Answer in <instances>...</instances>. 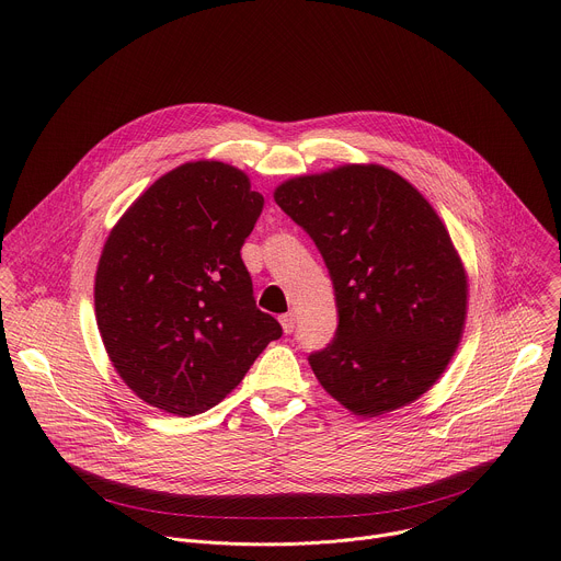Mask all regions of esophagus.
<instances>
[{"label":"esophagus","instance_id":"esophagus-1","mask_svg":"<svg viewBox=\"0 0 561 561\" xmlns=\"http://www.w3.org/2000/svg\"><path fill=\"white\" fill-rule=\"evenodd\" d=\"M279 324L284 329L286 335H290L295 331V314L293 312H286V314H279Z\"/></svg>","mask_w":561,"mask_h":561}]
</instances>
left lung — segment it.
Listing matches in <instances>:
<instances>
[{
	"instance_id": "obj_1",
	"label": "left lung",
	"mask_w": 561,
	"mask_h": 561,
	"mask_svg": "<svg viewBox=\"0 0 561 561\" xmlns=\"http://www.w3.org/2000/svg\"><path fill=\"white\" fill-rule=\"evenodd\" d=\"M275 202L310 234L335 288V337L308 355L319 383L362 417L415 402L446 370L468 297L433 206L377 164L288 180Z\"/></svg>"
}]
</instances>
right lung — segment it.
<instances>
[{"label": "right lung", "mask_w": 561, "mask_h": 561, "mask_svg": "<svg viewBox=\"0 0 561 561\" xmlns=\"http://www.w3.org/2000/svg\"><path fill=\"white\" fill-rule=\"evenodd\" d=\"M264 197L221 162L159 178L111 230L95 277L106 353L146 404L188 417L217 407L282 337L257 308L242 247Z\"/></svg>", "instance_id": "obj_1"}]
</instances>
